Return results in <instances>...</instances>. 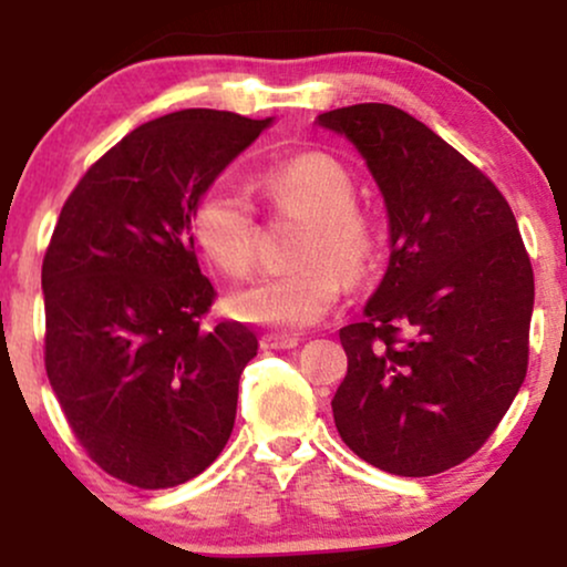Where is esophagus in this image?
<instances>
[{"label": "esophagus", "mask_w": 567, "mask_h": 567, "mask_svg": "<svg viewBox=\"0 0 567 567\" xmlns=\"http://www.w3.org/2000/svg\"><path fill=\"white\" fill-rule=\"evenodd\" d=\"M298 338L288 333H266L261 338V349H296Z\"/></svg>", "instance_id": "1"}]
</instances>
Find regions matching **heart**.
I'll return each instance as SVG.
<instances>
[{
  "mask_svg": "<svg viewBox=\"0 0 567 567\" xmlns=\"http://www.w3.org/2000/svg\"><path fill=\"white\" fill-rule=\"evenodd\" d=\"M261 192L282 216L306 220L296 269L258 277L234 290L226 309L234 320L296 330L320 322L338 301L342 271L360 279L375 261V234L354 207L349 173L328 154H301L269 167ZM192 231L220 271L243 277L256 264L258 224L250 199L231 184H213L192 216Z\"/></svg>",
  "mask_w": 567,
  "mask_h": 567,
  "instance_id": "1",
  "label": "heart"
}]
</instances>
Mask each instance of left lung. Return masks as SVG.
Returning <instances> with one entry per match:
<instances>
[{
  "instance_id": "obj_1",
  "label": "left lung",
  "mask_w": 567,
  "mask_h": 567,
  "mask_svg": "<svg viewBox=\"0 0 567 567\" xmlns=\"http://www.w3.org/2000/svg\"><path fill=\"white\" fill-rule=\"evenodd\" d=\"M365 159L389 266L341 328V440L368 464L429 477L483 447L528 370L533 269L509 202L424 122L389 103L317 116Z\"/></svg>"
}]
</instances>
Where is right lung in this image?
Instances as JSON below:
<instances>
[{
    "label": "right lung",
    "mask_w": 567,
    "mask_h": 567,
    "mask_svg": "<svg viewBox=\"0 0 567 567\" xmlns=\"http://www.w3.org/2000/svg\"><path fill=\"white\" fill-rule=\"evenodd\" d=\"M269 120L184 109L135 127L84 173L42 264L44 368L90 458L159 491L197 477L231 437L258 338L202 330L216 290L199 271L202 194Z\"/></svg>",
    "instance_id": "obj_1"
}]
</instances>
